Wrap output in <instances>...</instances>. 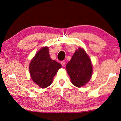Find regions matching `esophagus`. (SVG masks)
<instances>
[{
    "label": "esophagus",
    "mask_w": 121,
    "mask_h": 121,
    "mask_svg": "<svg viewBox=\"0 0 121 121\" xmlns=\"http://www.w3.org/2000/svg\"><path fill=\"white\" fill-rule=\"evenodd\" d=\"M66 64V61L65 60H63L61 61V65H62L63 66H65V65Z\"/></svg>",
    "instance_id": "esophagus-1"
}]
</instances>
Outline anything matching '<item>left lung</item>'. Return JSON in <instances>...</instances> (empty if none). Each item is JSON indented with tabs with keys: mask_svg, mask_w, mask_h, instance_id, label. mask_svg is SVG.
I'll list each match as a JSON object with an SVG mask.
<instances>
[{
	"mask_svg": "<svg viewBox=\"0 0 121 121\" xmlns=\"http://www.w3.org/2000/svg\"><path fill=\"white\" fill-rule=\"evenodd\" d=\"M66 69L71 83L77 87L86 84L92 76V65L90 58L83 48L79 47L67 64Z\"/></svg>",
	"mask_w": 121,
	"mask_h": 121,
	"instance_id": "left-lung-1",
	"label": "left lung"
}]
</instances>
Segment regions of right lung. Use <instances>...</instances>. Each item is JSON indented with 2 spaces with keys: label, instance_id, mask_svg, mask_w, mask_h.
I'll return each instance as SVG.
<instances>
[{
  "label": "right lung",
  "instance_id": "obj_1",
  "mask_svg": "<svg viewBox=\"0 0 121 121\" xmlns=\"http://www.w3.org/2000/svg\"><path fill=\"white\" fill-rule=\"evenodd\" d=\"M49 51V47H43L32 59L29 67L32 79L42 88L52 84L54 76L61 67L60 63L51 60Z\"/></svg>",
  "mask_w": 121,
  "mask_h": 121
}]
</instances>
